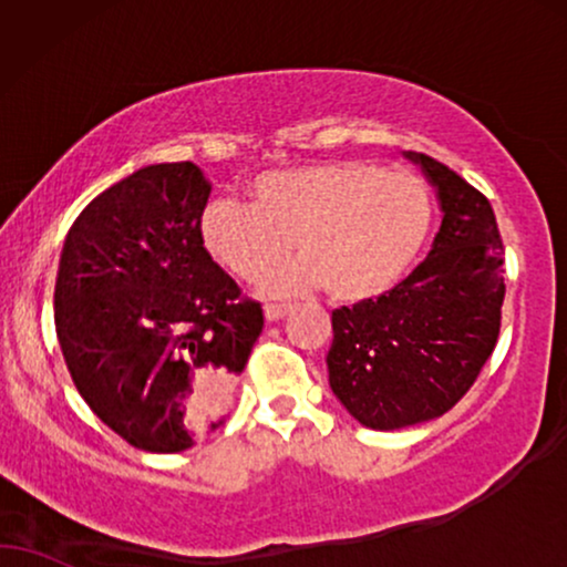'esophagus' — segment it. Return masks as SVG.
Returning a JSON list of instances; mask_svg holds the SVG:
<instances>
[{"instance_id": "1", "label": "esophagus", "mask_w": 567, "mask_h": 567, "mask_svg": "<svg viewBox=\"0 0 567 567\" xmlns=\"http://www.w3.org/2000/svg\"><path fill=\"white\" fill-rule=\"evenodd\" d=\"M288 313H290V306H267V308H264V319H267L269 323L285 319Z\"/></svg>"}]
</instances>
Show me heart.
<instances>
[{
  "instance_id": "heart-1",
  "label": "heart",
  "mask_w": 567,
  "mask_h": 567,
  "mask_svg": "<svg viewBox=\"0 0 567 567\" xmlns=\"http://www.w3.org/2000/svg\"><path fill=\"white\" fill-rule=\"evenodd\" d=\"M430 228L433 202L420 178L337 161L256 178L251 205L213 199L202 209L199 240L209 259L248 282L296 239L305 254L266 270L261 296L288 298L327 285L342 303H365L402 282Z\"/></svg>"
}]
</instances>
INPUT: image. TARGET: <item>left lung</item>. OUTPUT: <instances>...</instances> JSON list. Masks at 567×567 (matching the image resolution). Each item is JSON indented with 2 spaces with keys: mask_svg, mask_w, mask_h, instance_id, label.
I'll return each instance as SVG.
<instances>
[{
  "mask_svg": "<svg viewBox=\"0 0 567 567\" xmlns=\"http://www.w3.org/2000/svg\"><path fill=\"white\" fill-rule=\"evenodd\" d=\"M404 157L435 188L443 217L433 248L383 298L331 311L329 386L371 430L410 427L449 412L495 350L505 296L489 202L433 157Z\"/></svg>",
  "mask_w": 567,
  "mask_h": 567,
  "instance_id": "8db88e82",
  "label": "left lung"
}]
</instances>
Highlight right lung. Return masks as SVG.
<instances>
[{
	"label": "right lung",
	"mask_w": 567,
	"mask_h": 567,
	"mask_svg": "<svg viewBox=\"0 0 567 567\" xmlns=\"http://www.w3.org/2000/svg\"><path fill=\"white\" fill-rule=\"evenodd\" d=\"M209 192L199 165H145L82 209L59 259L54 321L74 386L150 454L220 425L264 327L202 248Z\"/></svg>",
	"instance_id": "add662e5"
}]
</instances>
